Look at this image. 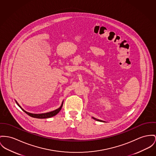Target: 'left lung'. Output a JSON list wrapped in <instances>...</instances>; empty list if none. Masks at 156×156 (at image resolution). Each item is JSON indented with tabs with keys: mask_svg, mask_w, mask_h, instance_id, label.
<instances>
[{
	"mask_svg": "<svg viewBox=\"0 0 156 156\" xmlns=\"http://www.w3.org/2000/svg\"><path fill=\"white\" fill-rule=\"evenodd\" d=\"M92 118H94V119H95V120H96V121H100V122H105L104 121H102V120H100V119H96V118H94V117H92Z\"/></svg>",
	"mask_w": 156,
	"mask_h": 156,
	"instance_id": "left-lung-1",
	"label": "left lung"
}]
</instances>
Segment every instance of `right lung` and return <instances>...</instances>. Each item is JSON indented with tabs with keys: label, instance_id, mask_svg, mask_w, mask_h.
<instances>
[{
	"label": "right lung",
	"instance_id": "right-lung-1",
	"mask_svg": "<svg viewBox=\"0 0 156 156\" xmlns=\"http://www.w3.org/2000/svg\"><path fill=\"white\" fill-rule=\"evenodd\" d=\"M16 102L17 105H18L21 108V109H22V111H24L29 116H31V117H33V118H40V119L48 118H51V117H52V116H54L56 115L60 111V110L62 109V105H63V102H62V104L61 106H60L59 108H58V109H55V110H54V111H51V112H47V113H44V114H31V113H30V112H28L25 111V110H23V109L21 108V106H20V105L19 104H18V102H17L16 101Z\"/></svg>",
	"mask_w": 156,
	"mask_h": 156
}]
</instances>
